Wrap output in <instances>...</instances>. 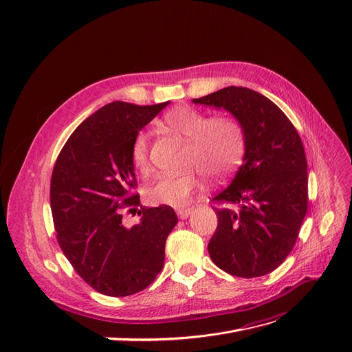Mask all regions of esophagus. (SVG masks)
Returning a JSON list of instances; mask_svg holds the SVG:
<instances>
[{
    "label": "esophagus",
    "instance_id": "obj_1",
    "mask_svg": "<svg viewBox=\"0 0 352 352\" xmlns=\"http://www.w3.org/2000/svg\"><path fill=\"white\" fill-rule=\"evenodd\" d=\"M192 214V210L191 208H181V210H177V215H178V218L179 219H186V218H188L190 215Z\"/></svg>",
    "mask_w": 352,
    "mask_h": 352
}]
</instances>
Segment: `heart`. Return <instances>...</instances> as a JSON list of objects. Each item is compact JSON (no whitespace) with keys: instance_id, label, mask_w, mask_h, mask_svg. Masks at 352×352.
<instances>
[{"instance_id":"heart-1","label":"heart","mask_w":352,"mask_h":352,"mask_svg":"<svg viewBox=\"0 0 352 352\" xmlns=\"http://www.w3.org/2000/svg\"><path fill=\"white\" fill-rule=\"evenodd\" d=\"M164 124L190 144L187 165H195L210 178L227 175L244 153V134L239 124L228 117L210 118L202 111L178 105L165 114ZM150 140L140 131L131 145V161L141 173L148 171ZM202 187V177L190 170L177 175H164L145 191V198L153 206L182 208Z\"/></svg>"}]
</instances>
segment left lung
Wrapping results in <instances>:
<instances>
[{
    "instance_id": "left-lung-1",
    "label": "left lung",
    "mask_w": 352,
    "mask_h": 352,
    "mask_svg": "<svg viewBox=\"0 0 352 352\" xmlns=\"http://www.w3.org/2000/svg\"><path fill=\"white\" fill-rule=\"evenodd\" d=\"M194 104L226 109L244 134L243 164L212 201L218 227L208 244L212 263L244 278L278 268L291 252L307 214L308 174L302 141L271 100L245 87H227Z\"/></svg>"
}]
</instances>
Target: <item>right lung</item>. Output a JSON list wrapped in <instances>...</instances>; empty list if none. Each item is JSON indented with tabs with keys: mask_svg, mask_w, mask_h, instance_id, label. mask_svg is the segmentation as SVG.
Returning <instances> with one entry per match:
<instances>
[{
	"mask_svg": "<svg viewBox=\"0 0 352 352\" xmlns=\"http://www.w3.org/2000/svg\"><path fill=\"white\" fill-rule=\"evenodd\" d=\"M168 104L104 105L76 128L54 165L50 201L58 244L81 278L108 297L133 295L155 280L178 223L168 206L141 207L131 228L121 214L124 206H140L131 192L133 141Z\"/></svg>",
	"mask_w": 352,
	"mask_h": 352,
	"instance_id": "right-lung-1",
	"label": "right lung"
}]
</instances>
